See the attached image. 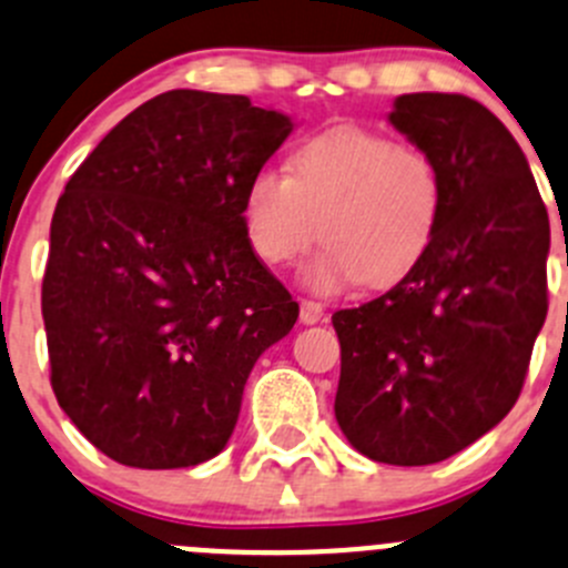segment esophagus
Segmentation results:
<instances>
[{
  "label": "esophagus",
  "mask_w": 568,
  "mask_h": 568,
  "mask_svg": "<svg viewBox=\"0 0 568 568\" xmlns=\"http://www.w3.org/2000/svg\"><path fill=\"white\" fill-rule=\"evenodd\" d=\"M300 318H302V324L322 322V318H324V307L318 305V302H313V300H302L300 302Z\"/></svg>",
  "instance_id": "1"
}]
</instances>
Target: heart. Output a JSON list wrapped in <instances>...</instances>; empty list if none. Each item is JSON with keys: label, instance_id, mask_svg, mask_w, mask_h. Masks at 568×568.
Returning <instances> with one entry per match:
<instances>
[{"label": "heart", "instance_id": "heart-1", "mask_svg": "<svg viewBox=\"0 0 568 568\" xmlns=\"http://www.w3.org/2000/svg\"><path fill=\"white\" fill-rule=\"evenodd\" d=\"M444 211L436 158L368 126L344 124L305 138L288 174L261 169L246 183L244 233L268 268H291L316 241L305 268L316 294H338L363 280L399 283L427 255Z\"/></svg>", "mask_w": 568, "mask_h": 568}]
</instances>
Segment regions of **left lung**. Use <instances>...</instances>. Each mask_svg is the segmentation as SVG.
<instances>
[{"mask_svg":"<svg viewBox=\"0 0 568 568\" xmlns=\"http://www.w3.org/2000/svg\"><path fill=\"white\" fill-rule=\"evenodd\" d=\"M388 121L436 158L442 224L394 288L333 313L335 418L366 458L430 466L519 399L549 305V216L521 146L475 99L402 93Z\"/></svg>","mask_w":568,"mask_h":568,"instance_id":"obj_1","label":"left lung"}]
</instances>
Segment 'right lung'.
I'll list each match as a JSON object with an SVG mask.
<instances>
[{
    "instance_id": "1",
    "label": "right lung",
    "mask_w": 568,
    "mask_h": 568,
    "mask_svg": "<svg viewBox=\"0 0 568 568\" xmlns=\"http://www.w3.org/2000/svg\"><path fill=\"white\" fill-rule=\"evenodd\" d=\"M291 130L239 93L180 88L124 115L65 183L41 288L52 390L115 464L222 453L252 366L294 327L300 305L241 216Z\"/></svg>"
}]
</instances>
